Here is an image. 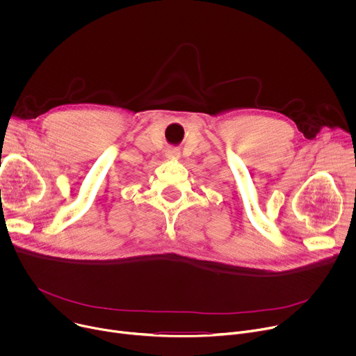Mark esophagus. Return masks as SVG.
<instances>
[{"mask_svg":"<svg viewBox=\"0 0 356 356\" xmlns=\"http://www.w3.org/2000/svg\"><path fill=\"white\" fill-rule=\"evenodd\" d=\"M179 155H180V152H179L176 147H170V149H168V152H166V156H168V158H179Z\"/></svg>","mask_w":356,"mask_h":356,"instance_id":"esophagus-1","label":"esophagus"}]
</instances>
